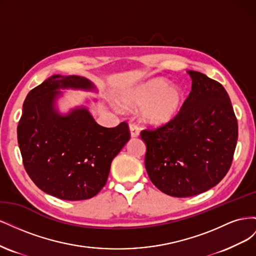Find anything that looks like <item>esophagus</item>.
I'll use <instances>...</instances> for the list:
<instances>
[{
  "instance_id": "obj_1",
  "label": "esophagus",
  "mask_w": 256,
  "mask_h": 256,
  "mask_svg": "<svg viewBox=\"0 0 256 256\" xmlns=\"http://www.w3.org/2000/svg\"><path fill=\"white\" fill-rule=\"evenodd\" d=\"M129 130H130L131 138H138V134H140V129H138V127L136 125V124H130Z\"/></svg>"
}]
</instances>
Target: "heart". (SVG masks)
I'll use <instances>...</instances> for the list:
<instances>
[{
  "label": "heart",
  "mask_w": 256,
  "mask_h": 256,
  "mask_svg": "<svg viewBox=\"0 0 256 256\" xmlns=\"http://www.w3.org/2000/svg\"><path fill=\"white\" fill-rule=\"evenodd\" d=\"M118 102L125 110L141 109L140 118L146 125L162 127L180 114L184 98L180 88L156 78L124 92Z\"/></svg>",
  "instance_id": "obj_1"
}]
</instances>
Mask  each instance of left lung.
<instances>
[{
  "label": "left lung",
  "mask_w": 256,
  "mask_h": 256,
  "mask_svg": "<svg viewBox=\"0 0 256 256\" xmlns=\"http://www.w3.org/2000/svg\"><path fill=\"white\" fill-rule=\"evenodd\" d=\"M188 74L192 86L180 114L166 126L141 132L147 174L160 191L175 198L218 184L230 168L238 138L226 90L202 72Z\"/></svg>",
  "instance_id": "left-lung-1"
}]
</instances>
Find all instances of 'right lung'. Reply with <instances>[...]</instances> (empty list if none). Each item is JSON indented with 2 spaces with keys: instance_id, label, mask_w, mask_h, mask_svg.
I'll use <instances>...</instances> for the list:
<instances>
[{
  "instance_id": "add662e5",
  "label": "right lung",
  "mask_w": 256,
  "mask_h": 256,
  "mask_svg": "<svg viewBox=\"0 0 256 256\" xmlns=\"http://www.w3.org/2000/svg\"><path fill=\"white\" fill-rule=\"evenodd\" d=\"M69 88L97 92L84 76H50L28 94L17 134L23 166L37 187L60 200H80L104 188L130 134L125 122L115 128L98 125L83 106L62 114L60 90Z\"/></svg>"
}]
</instances>
